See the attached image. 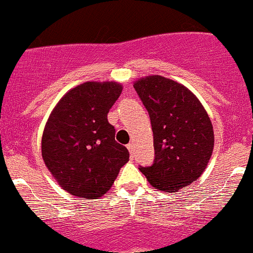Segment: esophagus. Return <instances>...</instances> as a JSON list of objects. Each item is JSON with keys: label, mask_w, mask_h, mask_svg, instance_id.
<instances>
[{"label": "esophagus", "mask_w": 253, "mask_h": 253, "mask_svg": "<svg viewBox=\"0 0 253 253\" xmlns=\"http://www.w3.org/2000/svg\"><path fill=\"white\" fill-rule=\"evenodd\" d=\"M128 150H129V153H130V157H131V158H133V157H134V145L133 144H129L128 145Z\"/></svg>", "instance_id": "34e87169"}]
</instances>
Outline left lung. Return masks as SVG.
<instances>
[{
  "label": "left lung",
  "mask_w": 253,
  "mask_h": 253,
  "mask_svg": "<svg viewBox=\"0 0 253 253\" xmlns=\"http://www.w3.org/2000/svg\"><path fill=\"white\" fill-rule=\"evenodd\" d=\"M149 113L154 162L140 172L155 189L175 193L201 177L211 159L214 134L196 95L177 81L152 75L134 83Z\"/></svg>",
  "instance_id": "left-lung-1"
}]
</instances>
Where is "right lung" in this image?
Returning <instances> with one entry per match:
<instances>
[{"mask_svg": "<svg viewBox=\"0 0 253 253\" xmlns=\"http://www.w3.org/2000/svg\"><path fill=\"white\" fill-rule=\"evenodd\" d=\"M115 81H87L69 90L51 111L41 140L45 166L62 189L96 199L105 194L129 161L108 122L122 94Z\"/></svg>", "mask_w": 253, "mask_h": 253, "instance_id": "obj_1", "label": "right lung"}]
</instances>
